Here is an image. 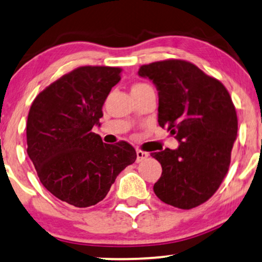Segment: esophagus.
Returning a JSON list of instances; mask_svg holds the SVG:
<instances>
[{
	"label": "esophagus",
	"mask_w": 262,
	"mask_h": 262,
	"mask_svg": "<svg viewBox=\"0 0 262 262\" xmlns=\"http://www.w3.org/2000/svg\"><path fill=\"white\" fill-rule=\"evenodd\" d=\"M147 158H148V153L140 149H136V162H142L143 160H146Z\"/></svg>",
	"instance_id": "obj_1"
}]
</instances>
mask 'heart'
Returning <instances> with one entry per match:
<instances>
[{
    "label": "heart",
    "mask_w": 262,
    "mask_h": 262,
    "mask_svg": "<svg viewBox=\"0 0 262 262\" xmlns=\"http://www.w3.org/2000/svg\"><path fill=\"white\" fill-rule=\"evenodd\" d=\"M146 85H148V84H146V83H136V84L133 85V89H136V88H141V87H146Z\"/></svg>",
    "instance_id": "b5f03b06"
}]
</instances>
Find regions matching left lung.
Returning a JSON list of instances; mask_svg holds the SVG:
<instances>
[{
  "mask_svg": "<svg viewBox=\"0 0 262 262\" xmlns=\"http://www.w3.org/2000/svg\"><path fill=\"white\" fill-rule=\"evenodd\" d=\"M138 74L153 81L160 127L180 143L150 154L162 167L154 193L167 205L194 208L216 192L229 168L237 134L231 95L220 81L187 61L153 62Z\"/></svg>",
  "mask_w": 262,
  "mask_h": 262,
  "instance_id": "left-lung-1",
  "label": "left lung"
}]
</instances>
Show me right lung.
<instances>
[{"label":"right lung","mask_w":262,"mask_h":262,"mask_svg":"<svg viewBox=\"0 0 262 262\" xmlns=\"http://www.w3.org/2000/svg\"><path fill=\"white\" fill-rule=\"evenodd\" d=\"M120 73L115 67L76 68L38 94L30 107L27 153L46 189L72 206L102 201L116 177L136 160L129 143L107 144L92 132L100 126Z\"/></svg>","instance_id":"add662e5"}]
</instances>
